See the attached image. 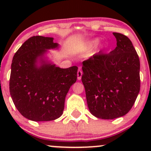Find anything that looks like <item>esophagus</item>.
Here are the masks:
<instances>
[{
    "instance_id": "obj_1",
    "label": "esophagus",
    "mask_w": 151,
    "mask_h": 151,
    "mask_svg": "<svg viewBox=\"0 0 151 151\" xmlns=\"http://www.w3.org/2000/svg\"><path fill=\"white\" fill-rule=\"evenodd\" d=\"M82 71H81V69H79L77 71V79L78 80H80L81 79V76H82Z\"/></svg>"
}]
</instances>
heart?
Wrapping results in <instances>:
<instances>
[{
	"mask_svg": "<svg viewBox=\"0 0 151 151\" xmlns=\"http://www.w3.org/2000/svg\"><path fill=\"white\" fill-rule=\"evenodd\" d=\"M98 42H99V40H93L91 41V42H89V45L90 46L96 45L98 43Z\"/></svg>",
	"mask_w": 151,
	"mask_h": 151,
	"instance_id": "1",
	"label": "heart"
}]
</instances>
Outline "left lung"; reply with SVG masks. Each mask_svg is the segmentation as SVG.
<instances>
[{
  "instance_id": "obj_1",
  "label": "left lung",
  "mask_w": 151,
  "mask_h": 151,
  "mask_svg": "<svg viewBox=\"0 0 151 151\" xmlns=\"http://www.w3.org/2000/svg\"><path fill=\"white\" fill-rule=\"evenodd\" d=\"M116 47L99 52L82 62L81 81L91 114L114 119L131 110L141 86L140 60L132 42L124 35L113 32Z\"/></svg>"
}]
</instances>
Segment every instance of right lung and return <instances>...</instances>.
Instances as JSON below:
<instances>
[{
  "mask_svg": "<svg viewBox=\"0 0 151 151\" xmlns=\"http://www.w3.org/2000/svg\"><path fill=\"white\" fill-rule=\"evenodd\" d=\"M58 46L52 37L32 36L13 56L9 89L18 111L34 121L58 119L65 108L66 95L77 78V66L61 69L44 63H35L47 50Z\"/></svg>",
  "mask_w": 151,
  "mask_h": 151,
  "instance_id": "1",
  "label": "right lung"
}]
</instances>
